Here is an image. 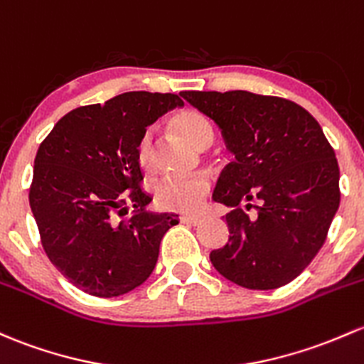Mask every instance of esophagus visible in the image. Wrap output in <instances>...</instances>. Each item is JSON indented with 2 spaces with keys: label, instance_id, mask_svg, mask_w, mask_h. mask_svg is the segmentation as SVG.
Masks as SVG:
<instances>
[{
  "label": "esophagus",
  "instance_id": "obj_1",
  "mask_svg": "<svg viewBox=\"0 0 364 364\" xmlns=\"http://www.w3.org/2000/svg\"><path fill=\"white\" fill-rule=\"evenodd\" d=\"M179 221H181L183 225H192V227H197V225L200 223V218H197V216H179Z\"/></svg>",
  "mask_w": 364,
  "mask_h": 364
}]
</instances>
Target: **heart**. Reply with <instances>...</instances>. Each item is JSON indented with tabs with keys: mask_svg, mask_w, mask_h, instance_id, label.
<instances>
[{
	"mask_svg": "<svg viewBox=\"0 0 364 364\" xmlns=\"http://www.w3.org/2000/svg\"><path fill=\"white\" fill-rule=\"evenodd\" d=\"M174 131L198 150H204L214 139L213 125L208 118L195 109H185L171 118ZM136 160L143 171H153L156 164L153 131L146 129L136 144ZM211 193V181L205 176L192 178H162L153 185V197L156 205L171 213H195L204 205Z\"/></svg>",
	"mask_w": 364,
	"mask_h": 364,
	"instance_id": "obj_1",
	"label": "heart"
}]
</instances>
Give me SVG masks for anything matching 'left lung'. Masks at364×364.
<instances>
[{
    "label": "left lung",
    "instance_id": "obj_1",
    "mask_svg": "<svg viewBox=\"0 0 364 364\" xmlns=\"http://www.w3.org/2000/svg\"><path fill=\"white\" fill-rule=\"evenodd\" d=\"M179 95L220 125L235 155L213 195L232 208L228 242L211 251L214 269L247 289L288 284L323 247L340 204L338 162L323 129L284 97L247 90ZM252 201L256 217L242 209Z\"/></svg>",
    "mask_w": 364,
    "mask_h": 364
}]
</instances>
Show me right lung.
Instances as JSON below:
<instances>
[{
  "label": "right lung",
  "instance_id": "add662e5",
  "mask_svg": "<svg viewBox=\"0 0 364 364\" xmlns=\"http://www.w3.org/2000/svg\"><path fill=\"white\" fill-rule=\"evenodd\" d=\"M185 102L176 94L125 92L64 114L34 159L29 205L41 246L71 284L112 298L143 284L178 214L144 211L136 160L141 134ZM132 214H128V209Z\"/></svg>",
  "mask_w": 364,
  "mask_h": 364
}]
</instances>
